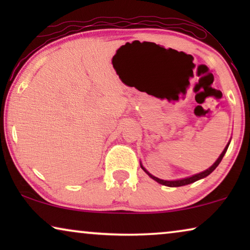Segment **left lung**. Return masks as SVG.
<instances>
[{
  "instance_id": "8db88e82",
  "label": "left lung",
  "mask_w": 250,
  "mask_h": 250,
  "mask_svg": "<svg viewBox=\"0 0 250 250\" xmlns=\"http://www.w3.org/2000/svg\"><path fill=\"white\" fill-rule=\"evenodd\" d=\"M229 145H230V142L228 143L227 145V146H225L224 148V150H223V152L221 153L220 155V157H218L217 158V160L216 162H215L213 165H211L209 168L208 169H206V170H204V172H201V173H199V174H194V175H192V176H189V177H186V179H182V180H175V181H165V180H162V179H158V177H156V176H153L152 174H150L148 170H146L145 167L142 166V164H141V167H142V169L145 170V172L148 174V175L151 177L152 180H155L156 182H158V183H160V184H163V186H166V187H182V186H187V184H190V183H193V182H196V181H198V180H200V179H204V177H206V176H208L209 175V174L213 172V170L216 168V167L220 165V163H221V160L223 159V157H224V155H225V152H227V150H228V148H229Z\"/></svg>"
}]
</instances>
